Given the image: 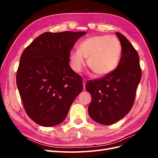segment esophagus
Here are the masks:
<instances>
[{
    "instance_id": "obj_1",
    "label": "esophagus",
    "mask_w": 158,
    "mask_h": 158,
    "mask_svg": "<svg viewBox=\"0 0 158 158\" xmlns=\"http://www.w3.org/2000/svg\"><path fill=\"white\" fill-rule=\"evenodd\" d=\"M82 82H83V86H84V88L85 89V84H86V82H87L86 80L84 79V80H83V81H82Z\"/></svg>"
}]
</instances>
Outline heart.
Segmentation results:
<instances>
[{"label":"heart","mask_w":158,"mask_h":158,"mask_svg":"<svg viewBox=\"0 0 158 158\" xmlns=\"http://www.w3.org/2000/svg\"><path fill=\"white\" fill-rule=\"evenodd\" d=\"M122 46L117 37L95 35L81 41L78 49L70 52L71 67L76 73L82 70L88 59V65L98 76H105L116 69L120 60Z\"/></svg>","instance_id":"b5f03b06"}]
</instances>
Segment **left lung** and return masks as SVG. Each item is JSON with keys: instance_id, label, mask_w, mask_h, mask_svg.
<instances>
[{"instance_id": "left-lung-1", "label": "left lung", "mask_w": 158, "mask_h": 158, "mask_svg": "<svg viewBox=\"0 0 158 158\" xmlns=\"http://www.w3.org/2000/svg\"><path fill=\"white\" fill-rule=\"evenodd\" d=\"M116 35L122 46L117 67L109 74L85 85L92 96L88 113L94 121L103 125L118 121L131 111L142 76L136 49L125 36L118 32Z\"/></svg>"}]
</instances>
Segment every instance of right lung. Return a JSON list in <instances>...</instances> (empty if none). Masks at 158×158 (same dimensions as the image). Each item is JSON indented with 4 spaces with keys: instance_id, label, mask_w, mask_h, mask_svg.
I'll list each match as a JSON object with an SVG mask.
<instances>
[{
    "instance_id": "right-lung-1",
    "label": "right lung",
    "mask_w": 158,
    "mask_h": 158,
    "mask_svg": "<svg viewBox=\"0 0 158 158\" xmlns=\"http://www.w3.org/2000/svg\"><path fill=\"white\" fill-rule=\"evenodd\" d=\"M86 32H45L23 51L16 84L27 115L38 125L63 122L83 89L82 77L69 65L70 52Z\"/></svg>"
}]
</instances>
